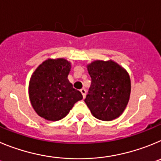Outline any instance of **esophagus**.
<instances>
[{"label":"esophagus","instance_id":"obj_1","mask_svg":"<svg viewBox=\"0 0 161 161\" xmlns=\"http://www.w3.org/2000/svg\"><path fill=\"white\" fill-rule=\"evenodd\" d=\"M80 92H81V94H82V97H83V98H85V97H86V90L84 89V88H82V89H81L80 90Z\"/></svg>","mask_w":161,"mask_h":161}]
</instances>
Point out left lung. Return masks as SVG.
Here are the masks:
<instances>
[{
	"label": "left lung",
	"instance_id": "obj_1",
	"mask_svg": "<svg viewBox=\"0 0 161 161\" xmlns=\"http://www.w3.org/2000/svg\"><path fill=\"white\" fill-rule=\"evenodd\" d=\"M91 84L85 103L98 119L111 121L125 110L131 94L127 70L114 61H94L87 65Z\"/></svg>",
	"mask_w": 161,
	"mask_h": 161
}]
</instances>
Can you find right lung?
I'll return each instance as SVG.
<instances>
[{"label": "right lung", "mask_w": 161, "mask_h": 161, "mask_svg": "<svg viewBox=\"0 0 161 161\" xmlns=\"http://www.w3.org/2000/svg\"><path fill=\"white\" fill-rule=\"evenodd\" d=\"M71 65L64 58L47 59L33 73L29 84L32 107L39 116L58 121L81 100L80 91L73 88L67 77Z\"/></svg>", "instance_id": "add662e5"}]
</instances>
